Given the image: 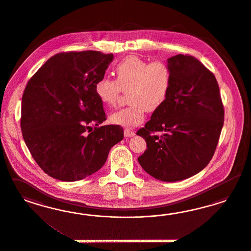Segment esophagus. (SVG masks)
<instances>
[{"label": "esophagus", "mask_w": 251, "mask_h": 251, "mask_svg": "<svg viewBox=\"0 0 251 251\" xmlns=\"http://www.w3.org/2000/svg\"><path fill=\"white\" fill-rule=\"evenodd\" d=\"M135 135V133H134V131L133 130H131V129H124V136L125 137H132Z\"/></svg>", "instance_id": "34e87169"}]
</instances>
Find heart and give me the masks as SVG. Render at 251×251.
Instances as JSON below:
<instances>
[{
    "label": "heart",
    "instance_id": "b5f03b06",
    "mask_svg": "<svg viewBox=\"0 0 251 251\" xmlns=\"http://www.w3.org/2000/svg\"><path fill=\"white\" fill-rule=\"evenodd\" d=\"M117 78L102 77L95 84V94L102 105H116L122 90L128 92L129 106L119 109L109 122L124 128H134L145 122L147 110L154 111L167 100L171 87V73L163 61H145L129 56L120 61Z\"/></svg>",
    "mask_w": 251,
    "mask_h": 251
}]
</instances>
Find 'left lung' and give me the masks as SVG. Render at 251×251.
I'll return each instance as SVG.
<instances>
[{"label":"left lung","instance_id":"left-lung-1","mask_svg":"<svg viewBox=\"0 0 251 251\" xmlns=\"http://www.w3.org/2000/svg\"><path fill=\"white\" fill-rule=\"evenodd\" d=\"M167 66L170 91L137 131L147 147L138 161L154 178L175 182L196 175L213 158L225 110L215 76L196 58L178 54Z\"/></svg>","mask_w":251,"mask_h":251}]
</instances>
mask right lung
<instances>
[{"label":"right lung","instance_id":"add662e5","mask_svg":"<svg viewBox=\"0 0 251 251\" xmlns=\"http://www.w3.org/2000/svg\"><path fill=\"white\" fill-rule=\"evenodd\" d=\"M113 58L95 50L56 54L26 84L22 134L33 158L51 177L76 181L94 174L123 139L121 126L99 127L106 113L95 94Z\"/></svg>","mask_w":251,"mask_h":251}]
</instances>
